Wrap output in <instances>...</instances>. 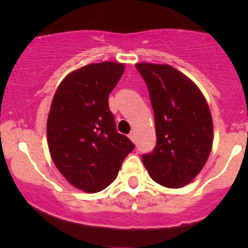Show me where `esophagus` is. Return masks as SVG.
Listing matches in <instances>:
<instances>
[{
  "label": "esophagus",
  "instance_id": "obj_1",
  "mask_svg": "<svg viewBox=\"0 0 248 248\" xmlns=\"http://www.w3.org/2000/svg\"><path fill=\"white\" fill-rule=\"evenodd\" d=\"M128 138L132 140V141H136V134H134V132H131V133L128 134Z\"/></svg>",
  "mask_w": 248,
  "mask_h": 248
}]
</instances>
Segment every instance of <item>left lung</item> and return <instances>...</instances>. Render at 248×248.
Returning a JSON list of instances; mask_svg holds the SVG:
<instances>
[{"label": "left lung", "instance_id": "1", "mask_svg": "<svg viewBox=\"0 0 248 248\" xmlns=\"http://www.w3.org/2000/svg\"><path fill=\"white\" fill-rule=\"evenodd\" d=\"M155 112L156 146L142 163L157 184L180 188L194 180L210 156L211 111L199 87L169 64L140 62Z\"/></svg>", "mask_w": 248, "mask_h": 248}]
</instances>
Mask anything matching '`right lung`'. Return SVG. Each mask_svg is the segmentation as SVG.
Returning <instances> with one entry per match:
<instances>
[{"label": "right lung", "instance_id": "right-lung-1", "mask_svg": "<svg viewBox=\"0 0 248 248\" xmlns=\"http://www.w3.org/2000/svg\"><path fill=\"white\" fill-rule=\"evenodd\" d=\"M124 72V63L112 61L76 69L60 82L50 106V156L64 179L86 193L108 187L134 149L131 140L117 133L108 104Z\"/></svg>", "mask_w": 248, "mask_h": 248}]
</instances>
